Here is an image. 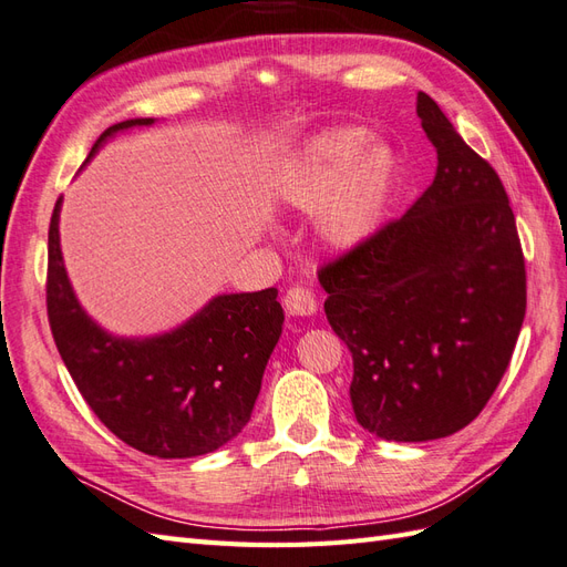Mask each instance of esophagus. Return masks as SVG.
<instances>
[{"instance_id":"obj_1","label":"esophagus","mask_w":567,"mask_h":567,"mask_svg":"<svg viewBox=\"0 0 567 567\" xmlns=\"http://www.w3.org/2000/svg\"><path fill=\"white\" fill-rule=\"evenodd\" d=\"M282 303H285V311L289 316H297V318H307V316H313L318 311L316 297L311 295V289H307V287L287 289Z\"/></svg>"}]
</instances>
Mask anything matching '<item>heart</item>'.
I'll use <instances>...</instances> for the list:
<instances>
[{
  "label": "heart",
  "instance_id": "obj_1",
  "mask_svg": "<svg viewBox=\"0 0 567 567\" xmlns=\"http://www.w3.org/2000/svg\"><path fill=\"white\" fill-rule=\"evenodd\" d=\"M402 179L388 141L361 124L328 126L303 138L278 179L289 208L316 214V231L330 249L354 251L379 231Z\"/></svg>",
  "mask_w": 567,
  "mask_h": 567
}]
</instances>
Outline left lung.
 Masks as SVG:
<instances>
[{
    "mask_svg": "<svg viewBox=\"0 0 567 567\" xmlns=\"http://www.w3.org/2000/svg\"><path fill=\"white\" fill-rule=\"evenodd\" d=\"M416 114L439 155L431 186L318 275L328 323L352 352L357 422L398 443L445 439L478 416L527 309L525 258L496 169L426 93Z\"/></svg>",
    "mask_w": 567,
    "mask_h": 567,
    "instance_id": "left-lung-1",
    "label": "left lung"
}]
</instances>
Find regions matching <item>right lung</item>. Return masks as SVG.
<instances>
[{
	"label": "right lung",
	"mask_w": 567,
	"mask_h": 567,
	"mask_svg": "<svg viewBox=\"0 0 567 567\" xmlns=\"http://www.w3.org/2000/svg\"><path fill=\"white\" fill-rule=\"evenodd\" d=\"M136 117L110 126L107 141L153 126ZM62 198L48 237V316L64 364L83 400L117 439L145 455L198 457L249 424L268 359L282 336L278 289L215 295L177 328L145 338L105 330L81 307L60 241Z\"/></svg>",
	"instance_id": "add662e5"
}]
</instances>
